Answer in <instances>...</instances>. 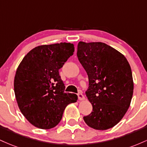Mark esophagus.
<instances>
[{"mask_svg": "<svg viewBox=\"0 0 147 147\" xmlns=\"http://www.w3.org/2000/svg\"><path fill=\"white\" fill-rule=\"evenodd\" d=\"M78 99L80 100H83L85 99V96H84V95L82 94V93H78Z\"/></svg>", "mask_w": 147, "mask_h": 147, "instance_id": "1", "label": "esophagus"}]
</instances>
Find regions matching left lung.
<instances>
[{
	"label": "left lung",
	"mask_w": 147,
	"mask_h": 147,
	"mask_svg": "<svg viewBox=\"0 0 147 147\" xmlns=\"http://www.w3.org/2000/svg\"><path fill=\"white\" fill-rule=\"evenodd\" d=\"M77 56L88 76L86 95L93 107L84 121L96 130L113 128L131 105L134 88L131 66L122 53L102 42H80Z\"/></svg>",
	"instance_id": "1"
}]
</instances>
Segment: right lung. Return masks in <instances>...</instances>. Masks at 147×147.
I'll use <instances>...</instances> for the list:
<instances>
[{"instance_id": "obj_1", "label": "right lung", "mask_w": 147, "mask_h": 147, "mask_svg": "<svg viewBox=\"0 0 147 147\" xmlns=\"http://www.w3.org/2000/svg\"><path fill=\"white\" fill-rule=\"evenodd\" d=\"M74 46L66 42L41 45L29 51L19 64L14 80L18 106L26 119L41 129L61 121L65 108L78 96L65 93L59 69L73 55Z\"/></svg>"}]
</instances>
